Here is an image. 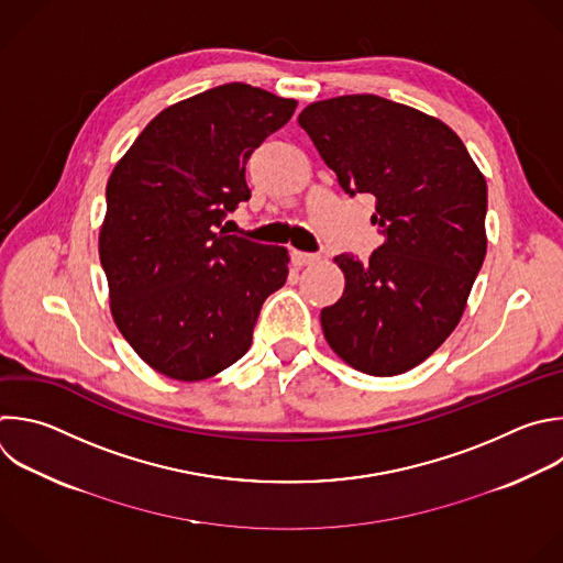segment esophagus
<instances>
[{
    "instance_id": "34e87169",
    "label": "esophagus",
    "mask_w": 563,
    "mask_h": 563,
    "mask_svg": "<svg viewBox=\"0 0 563 563\" xmlns=\"http://www.w3.org/2000/svg\"><path fill=\"white\" fill-rule=\"evenodd\" d=\"M318 258H320L318 254L298 252V250H294V252H291V261H294V265H298V267H302V265H311V263H316Z\"/></svg>"
}]
</instances>
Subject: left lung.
<instances>
[{
    "label": "left lung",
    "instance_id": "obj_1",
    "mask_svg": "<svg viewBox=\"0 0 563 563\" xmlns=\"http://www.w3.org/2000/svg\"><path fill=\"white\" fill-rule=\"evenodd\" d=\"M298 123L349 197L373 195L385 243L340 254V300L320 311L329 346L368 376L424 362L457 327L486 256V180L440 119L378 95L307 106Z\"/></svg>",
    "mask_w": 563,
    "mask_h": 563
}]
</instances>
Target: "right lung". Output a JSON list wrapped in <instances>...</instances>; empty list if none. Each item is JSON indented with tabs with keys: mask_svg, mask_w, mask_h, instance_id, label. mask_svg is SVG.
Here are the masks:
<instances>
[{
	"mask_svg": "<svg viewBox=\"0 0 563 563\" xmlns=\"http://www.w3.org/2000/svg\"><path fill=\"white\" fill-rule=\"evenodd\" d=\"M294 99L223 84L158 112L114 165L99 256L110 309L143 362L199 383L243 357L261 307L287 280L289 254L228 234L250 201L245 165Z\"/></svg>",
	"mask_w": 563,
	"mask_h": 563,
	"instance_id": "right-lung-1",
	"label": "right lung"
}]
</instances>
